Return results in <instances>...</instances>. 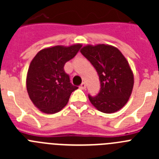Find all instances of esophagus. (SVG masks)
Returning a JSON list of instances; mask_svg holds the SVG:
<instances>
[{"label": "esophagus", "instance_id": "esophagus-1", "mask_svg": "<svg viewBox=\"0 0 159 159\" xmlns=\"http://www.w3.org/2000/svg\"><path fill=\"white\" fill-rule=\"evenodd\" d=\"M86 84H85V83L84 82H83L82 84H80V88H81V89H85V88H86Z\"/></svg>", "mask_w": 159, "mask_h": 159}]
</instances>
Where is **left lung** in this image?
<instances>
[{
	"label": "left lung",
	"mask_w": 159,
	"mask_h": 159,
	"mask_svg": "<svg viewBox=\"0 0 159 159\" xmlns=\"http://www.w3.org/2000/svg\"><path fill=\"white\" fill-rule=\"evenodd\" d=\"M80 52L95 67L100 81L97 95H88L92 105L103 113L120 110L134 86V75L124 56L116 48L105 44L87 45Z\"/></svg>",
	"instance_id": "1"
}]
</instances>
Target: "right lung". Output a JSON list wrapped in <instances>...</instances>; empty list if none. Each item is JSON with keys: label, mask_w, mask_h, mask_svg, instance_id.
Wrapping results in <instances>:
<instances>
[{"label": "right lung", "mask_w": 159, "mask_h": 159, "mask_svg": "<svg viewBox=\"0 0 159 159\" xmlns=\"http://www.w3.org/2000/svg\"><path fill=\"white\" fill-rule=\"evenodd\" d=\"M82 45L55 46L40 51L31 62L26 85L29 98L41 111L54 114L67 105L78 88L70 82L64 64L75 57Z\"/></svg>", "instance_id": "right-lung-1"}]
</instances>
